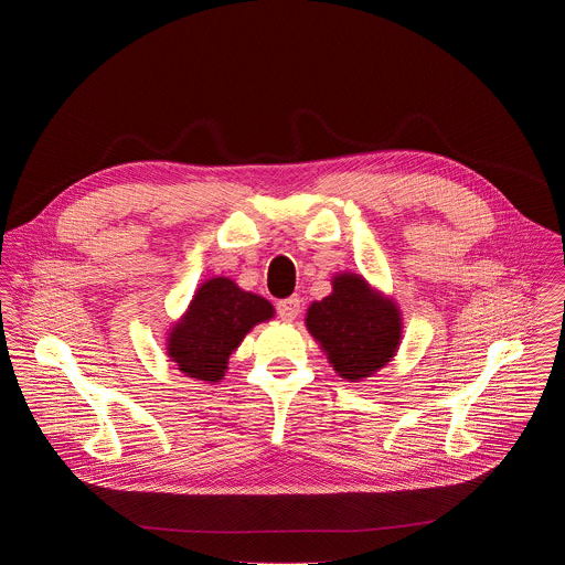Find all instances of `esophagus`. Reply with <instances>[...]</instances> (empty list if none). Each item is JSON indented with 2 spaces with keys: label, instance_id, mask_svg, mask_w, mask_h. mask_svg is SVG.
I'll return each mask as SVG.
<instances>
[{
  "label": "esophagus",
  "instance_id": "esophagus-1",
  "mask_svg": "<svg viewBox=\"0 0 565 565\" xmlns=\"http://www.w3.org/2000/svg\"><path fill=\"white\" fill-rule=\"evenodd\" d=\"M301 306V299L297 297V295H292V297H288V299H281V301H277V312H279V317L284 319V321H292L297 315H299V308Z\"/></svg>",
  "mask_w": 565,
  "mask_h": 565
}]
</instances>
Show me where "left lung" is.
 Returning <instances> with one entry per match:
<instances>
[{
  "mask_svg": "<svg viewBox=\"0 0 565 565\" xmlns=\"http://www.w3.org/2000/svg\"><path fill=\"white\" fill-rule=\"evenodd\" d=\"M306 329L340 377L360 382L395 358L402 315L362 275L340 273L333 277V292L308 306Z\"/></svg>",
  "mask_w": 565,
  "mask_h": 565,
  "instance_id": "obj_1",
  "label": "left lung"
}]
</instances>
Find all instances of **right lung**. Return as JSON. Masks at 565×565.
<instances>
[{
	"instance_id": "add662e5",
	"label": "right lung",
	"mask_w": 565,
	"mask_h": 565,
	"mask_svg": "<svg viewBox=\"0 0 565 565\" xmlns=\"http://www.w3.org/2000/svg\"><path fill=\"white\" fill-rule=\"evenodd\" d=\"M273 317L275 308L262 295L241 290L227 277H212L196 288L188 310L168 331V358L188 377L221 382L230 355Z\"/></svg>"
}]
</instances>
